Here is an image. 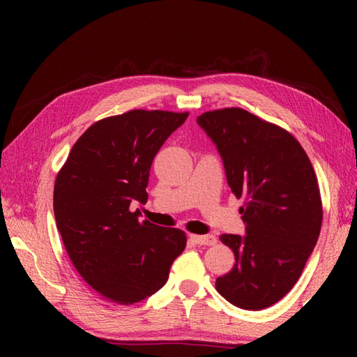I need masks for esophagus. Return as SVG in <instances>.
I'll return each mask as SVG.
<instances>
[{
  "instance_id": "34e87169",
  "label": "esophagus",
  "mask_w": 357,
  "mask_h": 357,
  "mask_svg": "<svg viewBox=\"0 0 357 357\" xmlns=\"http://www.w3.org/2000/svg\"><path fill=\"white\" fill-rule=\"evenodd\" d=\"M190 239L196 245H215L218 239L213 234H204V236H198V234H192Z\"/></svg>"
}]
</instances>
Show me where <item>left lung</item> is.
<instances>
[{"instance_id":"left-lung-1","label":"left lung","mask_w":357,"mask_h":357,"mask_svg":"<svg viewBox=\"0 0 357 357\" xmlns=\"http://www.w3.org/2000/svg\"><path fill=\"white\" fill-rule=\"evenodd\" d=\"M198 124L222 158L245 234H222L234 265L216 290L242 310L280 301L302 275L319 238L322 201L313 165L298 139L244 109L206 112Z\"/></svg>"}]
</instances>
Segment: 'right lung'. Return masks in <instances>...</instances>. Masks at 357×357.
Here are the masks:
<instances>
[{"label":"right lung","instance_id":"add662e5","mask_svg":"<svg viewBox=\"0 0 357 357\" xmlns=\"http://www.w3.org/2000/svg\"><path fill=\"white\" fill-rule=\"evenodd\" d=\"M188 113L130 110L90 126L75 142L53 190L56 227L75 268L115 304H136L169 279L187 236L139 221L150 167Z\"/></svg>","mask_w":357,"mask_h":357}]
</instances>
